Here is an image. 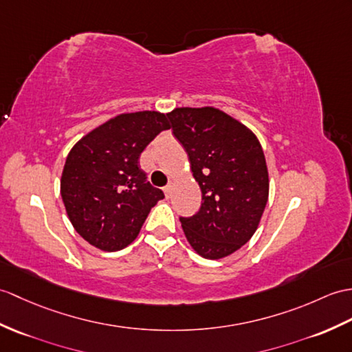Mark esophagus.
<instances>
[{"label":"esophagus","instance_id":"obj_1","mask_svg":"<svg viewBox=\"0 0 352 352\" xmlns=\"http://www.w3.org/2000/svg\"><path fill=\"white\" fill-rule=\"evenodd\" d=\"M163 192H165V196H166V198H169V196L173 195V184H168V186L163 187Z\"/></svg>","mask_w":352,"mask_h":352}]
</instances>
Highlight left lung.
<instances>
[{"label": "left lung", "mask_w": 352, "mask_h": 352, "mask_svg": "<svg viewBox=\"0 0 352 352\" xmlns=\"http://www.w3.org/2000/svg\"><path fill=\"white\" fill-rule=\"evenodd\" d=\"M168 117L202 192L198 213L179 217L186 239L202 258H225L252 239L267 206L263 146L239 120L211 106L175 108Z\"/></svg>", "instance_id": "left-lung-1"}]
</instances>
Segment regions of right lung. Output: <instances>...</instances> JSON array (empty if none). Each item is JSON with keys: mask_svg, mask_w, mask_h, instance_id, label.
Instances as JSON below:
<instances>
[{"mask_svg": "<svg viewBox=\"0 0 352 352\" xmlns=\"http://www.w3.org/2000/svg\"><path fill=\"white\" fill-rule=\"evenodd\" d=\"M168 129L166 116L157 111L120 113L73 145L61 175V198L73 228L94 248H127L150 210L165 198L146 179L139 156Z\"/></svg>", "mask_w": 352, "mask_h": 352, "instance_id": "obj_1", "label": "right lung"}]
</instances>
